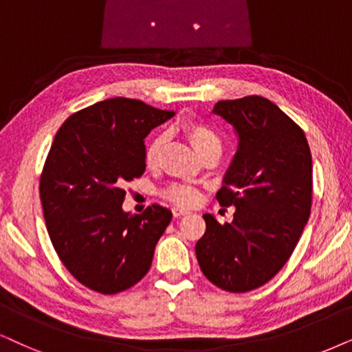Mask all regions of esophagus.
<instances>
[{"label":"esophagus","instance_id":"1","mask_svg":"<svg viewBox=\"0 0 352 352\" xmlns=\"http://www.w3.org/2000/svg\"><path fill=\"white\" fill-rule=\"evenodd\" d=\"M172 212H173V216L175 217H180V216H185V214H188V209H185V208H182V206H173L172 208Z\"/></svg>","mask_w":352,"mask_h":352}]
</instances>
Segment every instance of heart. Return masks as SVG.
Segmentation results:
<instances>
[{"label":"heart","instance_id":"b5f03b06","mask_svg":"<svg viewBox=\"0 0 352 352\" xmlns=\"http://www.w3.org/2000/svg\"><path fill=\"white\" fill-rule=\"evenodd\" d=\"M182 131H184L185 138L190 141V144L193 146V149L197 151L199 157H201L203 154H206L208 151H221V138L211 126H208V124L199 122H185L182 124ZM162 143V138H154V140L148 144L144 154L146 166L148 167L157 166L159 157H161ZM166 197L173 203L184 204V206H191V204L197 203L198 193L197 190H193L191 186L173 185L166 191Z\"/></svg>","mask_w":352,"mask_h":352}]
</instances>
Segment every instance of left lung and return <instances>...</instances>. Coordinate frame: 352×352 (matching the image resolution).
<instances>
[{
    "mask_svg": "<svg viewBox=\"0 0 352 352\" xmlns=\"http://www.w3.org/2000/svg\"><path fill=\"white\" fill-rule=\"evenodd\" d=\"M212 113L239 138L216 195L235 212L230 224L203 214L206 232L195 250L209 281L247 292L286 265L304 232L312 206V155L304 131L265 97L221 100Z\"/></svg>",
    "mask_w": 352,
    "mask_h": 352,
    "instance_id": "1",
    "label": "left lung"
}]
</instances>
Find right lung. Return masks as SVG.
Returning a JSON list of instances; mask_svg holds the SVG:
<instances>
[{
    "label": "right lung",
    "mask_w": 352,
    "mask_h": 352,
    "mask_svg": "<svg viewBox=\"0 0 352 352\" xmlns=\"http://www.w3.org/2000/svg\"><path fill=\"white\" fill-rule=\"evenodd\" d=\"M172 117L113 97L71 115L53 140L40 179L43 217L60 260L92 291L117 294L151 268L172 211L124 212L123 185L143 175L144 138Z\"/></svg>",
    "instance_id": "1"
}]
</instances>
